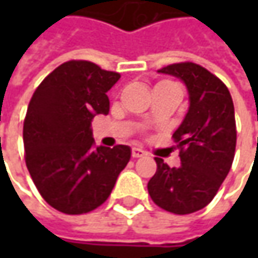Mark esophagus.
Returning <instances> with one entry per match:
<instances>
[{
	"mask_svg": "<svg viewBox=\"0 0 258 258\" xmlns=\"http://www.w3.org/2000/svg\"><path fill=\"white\" fill-rule=\"evenodd\" d=\"M145 155L148 154L145 152L144 149H141V148H134V149H132V156H134V158H142Z\"/></svg>",
	"mask_w": 258,
	"mask_h": 258,
	"instance_id": "34e87169",
	"label": "esophagus"
}]
</instances>
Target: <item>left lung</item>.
<instances>
[{
  "label": "left lung",
  "mask_w": 258,
  "mask_h": 258,
  "mask_svg": "<svg viewBox=\"0 0 258 258\" xmlns=\"http://www.w3.org/2000/svg\"><path fill=\"white\" fill-rule=\"evenodd\" d=\"M179 79L189 94V107L172 138L181 149L179 166L155 158L156 172L148 191L158 207L183 215L213 201L233 165L237 129L231 94L223 82L195 63H176L158 70Z\"/></svg>",
  "instance_id": "left-lung-1"
}]
</instances>
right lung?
<instances>
[{
  "label": "right lung",
  "instance_id": "right-lung-1",
  "mask_svg": "<svg viewBox=\"0 0 258 258\" xmlns=\"http://www.w3.org/2000/svg\"><path fill=\"white\" fill-rule=\"evenodd\" d=\"M120 79L90 61L58 66L33 94L24 119L25 164L45 203L70 215L109 198L131 148L94 146L92 120L107 114V92Z\"/></svg>",
  "mask_w": 258,
  "mask_h": 258
}]
</instances>
